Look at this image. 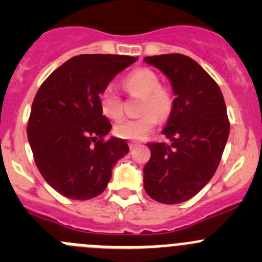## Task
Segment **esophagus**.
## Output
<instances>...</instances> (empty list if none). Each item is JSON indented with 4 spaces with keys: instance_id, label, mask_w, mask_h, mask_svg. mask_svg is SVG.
<instances>
[{
    "instance_id": "esophagus-1",
    "label": "esophagus",
    "mask_w": 262,
    "mask_h": 262,
    "mask_svg": "<svg viewBox=\"0 0 262 262\" xmlns=\"http://www.w3.org/2000/svg\"><path fill=\"white\" fill-rule=\"evenodd\" d=\"M138 144H139V142H130V143H129V148H130V149H133V148H136Z\"/></svg>"
}]
</instances>
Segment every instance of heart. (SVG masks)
<instances>
[{"label":"heart","instance_id":"obj_1","mask_svg":"<svg viewBox=\"0 0 262 262\" xmlns=\"http://www.w3.org/2000/svg\"><path fill=\"white\" fill-rule=\"evenodd\" d=\"M123 87L130 95L142 96L141 116L119 121L114 126L116 137L123 139H142L157 125L158 116L167 118L175 104V97L168 87L160 84L158 76L149 68H138L123 80ZM102 114L113 120L123 116V100L113 86H106L99 96Z\"/></svg>","mask_w":262,"mask_h":262}]
</instances>
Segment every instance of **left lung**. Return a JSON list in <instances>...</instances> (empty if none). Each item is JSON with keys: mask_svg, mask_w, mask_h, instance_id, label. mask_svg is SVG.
Returning a JSON list of instances; mask_svg holds the SVG:
<instances>
[{"mask_svg": "<svg viewBox=\"0 0 262 262\" xmlns=\"http://www.w3.org/2000/svg\"><path fill=\"white\" fill-rule=\"evenodd\" d=\"M165 73L175 104L162 133L171 143H148L144 190L163 204H179L196 195L215 173L229 136L226 102L216 82L186 55L146 57Z\"/></svg>", "mask_w": 262, "mask_h": 262, "instance_id": "obj_1", "label": "left lung"}]
</instances>
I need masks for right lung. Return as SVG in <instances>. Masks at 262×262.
Returning a JSON list of instances; mask_svg holds the SVG:
<instances>
[{
	"mask_svg": "<svg viewBox=\"0 0 262 262\" xmlns=\"http://www.w3.org/2000/svg\"><path fill=\"white\" fill-rule=\"evenodd\" d=\"M137 58L81 54L58 67L35 95L28 138L39 172L68 199L101 194L113 167L129 152L124 139H105L112 124L102 115L100 92Z\"/></svg>",
	"mask_w": 262,
	"mask_h": 262,
	"instance_id": "obj_1",
	"label": "right lung"
}]
</instances>
